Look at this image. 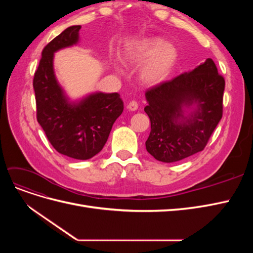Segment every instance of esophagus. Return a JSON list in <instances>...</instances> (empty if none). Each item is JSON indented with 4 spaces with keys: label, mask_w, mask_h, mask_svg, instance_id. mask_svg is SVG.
<instances>
[{
    "label": "esophagus",
    "mask_w": 253,
    "mask_h": 253,
    "mask_svg": "<svg viewBox=\"0 0 253 253\" xmlns=\"http://www.w3.org/2000/svg\"><path fill=\"white\" fill-rule=\"evenodd\" d=\"M127 109L129 111H133V112L137 111V109H138V103H137V101L133 100V101H131V102L127 104Z\"/></svg>",
    "instance_id": "esophagus-1"
}]
</instances>
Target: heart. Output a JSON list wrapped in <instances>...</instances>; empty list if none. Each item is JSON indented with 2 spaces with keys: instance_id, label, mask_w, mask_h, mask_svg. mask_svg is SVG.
<instances>
[{
  "instance_id": "obj_1",
  "label": "heart",
  "mask_w": 253,
  "mask_h": 253,
  "mask_svg": "<svg viewBox=\"0 0 253 253\" xmlns=\"http://www.w3.org/2000/svg\"><path fill=\"white\" fill-rule=\"evenodd\" d=\"M178 52L171 43L160 38H147L132 44L125 51V60L129 64L143 63L139 78L145 85L153 86L164 82L177 61Z\"/></svg>"
}]
</instances>
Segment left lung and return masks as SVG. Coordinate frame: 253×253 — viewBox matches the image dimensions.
<instances>
[{"label":"left lung","mask_w":253,"mask_h":253,"mask_svg":"<svg viewBox=\"0 0 253 253\" xmlns=\"http://www.w3.org/2000/svg\"><path fill=\"white\" fill-rule=\"evenodd\" d=\"M224 89L225 79L210 58L193 71L148 89L147 151L163 163L203 151L223 116Z\"/></svg>","instance_id":"obj_1"}]
</instances>
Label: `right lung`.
<instances>
[{"label":"right lung","mask_w":253,"mask_h":253,"mask_svg":"<svg viewBox=\"0 0 253 253\" xmlns=\"http://www.w3.org/2000/svg\"><path fill=\"white\" fill-rule=\"evenodd\" d=\"M80 28H66L44 47L34 89L37 120L53 149L67 157L85 160L103 149L114 122L124 111V101L118 93L102 91L71 101L61 87L53 71V53L77 44Z\"/></svg>","instance_id":"1"}]
</instances>
